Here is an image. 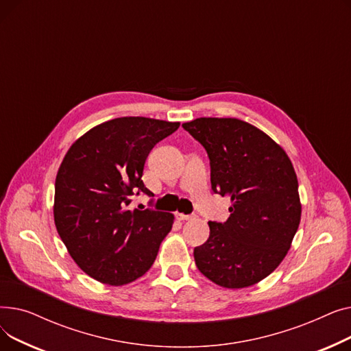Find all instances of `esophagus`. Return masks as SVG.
<instances>
[{"instance_id": "34e87169", "label": "esophagus", "mask_w": 351, "mask_h": 351, "mask_svg": "<svg viewBox=\"0 0 351 351\" xmlns=\"http://www.w3.org/2000/svg\"><path fill=\"white\" fill-rule=\"evenodd\" d=\"M176 216L179 220H191V219L196 217V215H183V213H178Z\"/></svg>"}]
</instances>
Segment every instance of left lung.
<instances>
[{
	"mask_svg": "<svg viewBox=\"0 0 351 351\" xmlns=\"http://www.w3.org/2000/svg\"><path fill=\"white\" fill-rule=\"evenodd\" d=\"M182 126L205 147L212 191L232 202L226 222H209V239L195 247L197 269L228 289L263 280L285 259L300 223L299 183L289 156L241 119L197 118Z\"/></svg>",
	"mask_w": 351,
	"mask_h": 351,
	"instance_id": "obj_1",
	"label": "left lung"
}]
</instances>
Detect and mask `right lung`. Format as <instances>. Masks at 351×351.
<instances>
[{
  "mask_svg": "<svg viewBox=\"0 0 351 351\" xmlns=\"http://www.w3.org/2000/svg\"><path fill=\"white\" fill-rule=\"evenodd\" d=\"M179 125L117 118L92 128L66 152L55 179V226L72 259L95 280L122 286L154 265L173 215L128 206L141 192L154 196L142 180L145 160Z\"/></svg>",
  "mask_w": 351,
  "mask_h": 351,
  "instance_id": "obj_1",
  "label": "right lung"
}]
</instances>
